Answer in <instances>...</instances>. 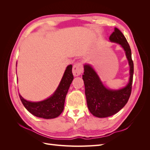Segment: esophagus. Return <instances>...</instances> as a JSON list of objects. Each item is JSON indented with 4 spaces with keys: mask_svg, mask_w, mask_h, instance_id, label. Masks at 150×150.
Returning a JSON list of instances; mask_svg holds the SVG:
<instances>
[{
    "mask_svg": "<svg viewBox=\"0 0 150 150\" xmlns=\"http://www.w3.org/2000/svg\"><path fill=\"white\" fill-rule=\"evenodd\" d=\"M83 72V66L81 63H77L72 67V73L74 76H78Z\"/></svg>",
    "mask_w": 150,
    "mask_h": 150,
    "instance_id": "34e87169",
    "label": "esophagus"
}]
</instances>
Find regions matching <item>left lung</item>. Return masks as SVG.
<instances>
[{
  "label": "left lung",
  "mask_w": 150,
  "mask_h": 150,
  "mask_svg": "<svg viewBox=\"0 0 150 150\" xmlns=\"http://www.w3.org/2000/svg\"><path fill=\"white\" fill-rule=\"evenodd\" d=\"M110 40L120 44L124 49L130 67V76L129 82L125 88L112 90L104 86L91 66L84 65L83 79L88 108L91 113L98 117L111 116L120 111L128 102L132 88L134 65L129 45L125 35L116 28L110 36Z\"/></svg>",
  "instance_id": "left-lung-1"
}]
</instances>
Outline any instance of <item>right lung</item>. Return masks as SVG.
I'll list each match as a JSON object with an SVG mask.
<instances>
[{
  "instance_id": "1",
  "label": "right lung",
  "mask_w": 150,
  "mask_h": 150,
  "mask_svg": "<svg viewBox=\"0 0 150 150\" xmlns=\"http://www.w3.org/2000/svg\"><path fill=\"white\" fill-rule=\"evenodd\" d=\"M72 67L71 64L66 67L56 91L45 100L39 102L29 101L19 94L21 100L27 110L33 115L44 119H52L59 116L64 110L66 94L74 79Z\"/></svg>"
}]
</instances>
